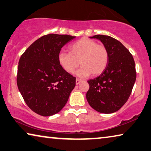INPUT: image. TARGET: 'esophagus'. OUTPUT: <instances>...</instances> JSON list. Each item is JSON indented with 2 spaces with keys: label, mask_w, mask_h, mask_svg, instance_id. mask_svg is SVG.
I'll return each instance as SVG.
<instances>
[{
  "label": "esophagus",
  "mask_w": 151,
  "mask_h": 151,
  "mask_svg": "<svg viewBox=\"0 0 151 151\" xmlns=\"http://www.w3.org/2000/svg\"><path fill=\"white\" fill-rule=\"evenodd\" d=\"M81 82H82V80H80V79H78V78H77V79H76V84H79V83H80Z\"/></svg>",
  "instance_id": "obj_1"
}]
</instances>
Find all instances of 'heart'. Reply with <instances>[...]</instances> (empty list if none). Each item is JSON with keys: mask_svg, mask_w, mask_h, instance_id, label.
Masks as SVG:
<instances>
[{"mask_svg": "<svg viewBox=\"0 0 151 151\" xmlns=\"http://www.w3.org/2000/svg\"><path fill=\"white\" fill-rule=\"evenodd\" d=\"M109 54L105 46L99 45L92 39L82 38L69 47V52H60L58 62L64 71L73 73L76 68L82 65L78 71L81 77L101 74L107 67Z\"/></svg>", "mask_w": 151, "mask_h": 151, "instance_id": "obj_1", "label": "heart"}]
</instances>
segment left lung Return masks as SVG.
I'll use <instances>...</instances> for the list:
<instances>
[{
    "label": "left lung",
    "instance_id": "left-lung-1",
    "mask_svg": "<svg viewBox=\"0 0 151 151\" xmlns=\"http://www.w3.org/2000/svg\"><path fill=\"white\" fill-rule=\"evenodd\" d=\"M91 38L101 40L108 49L107 67L101 75L88 81L86 93L89 105L98 112L112 113L119 110L128 100L136 79L134 58L128 50L116 39L105 35Z\"/></svg>",
    "mask_w": 151,
    "mask_h": 151
}]
</instances>
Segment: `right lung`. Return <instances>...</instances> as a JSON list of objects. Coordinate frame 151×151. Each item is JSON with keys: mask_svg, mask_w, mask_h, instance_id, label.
<instances>
[{"mask_svg": "<svg viewBox=\"0 0 151 151\" xmlns=\"http://www.w3.org/2000/svg\"><path fill=\"white\" fill-rule=\"evenodd\" d=\"M76 36L49 34L32 43L21 56L17 84L29 109L42 116L59 113L76 86V78L58 62L61 48Z\"/></svg>", "mask_w": 151, "mask_h": 151, "instance_id": "1", "label": "right lung"}]
</instances>
